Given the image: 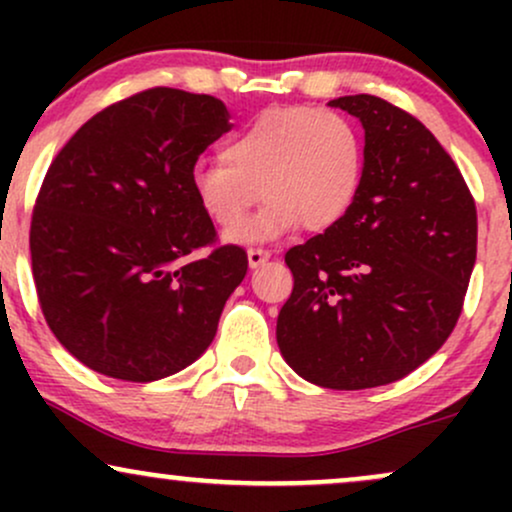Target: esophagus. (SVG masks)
I'll list each match as a JSON object with an SVG mask.
<instances>
[{"label": "esophagus", "mask_w": 512, "mask_h": 512, "mask_svg": "<svg viewBox=\"0 0 512 512\" xmlns=\"http://www.w3.org/2000/svg\"><path fill=\"white\" fill-rule=\"evenodd\" d=\"M267 260H269V252L267 250H262V248H250L248 250V262H250L252 269L260 267V264H264Z\"/></svg>", "instance_id": "34e87169"}]
</instances>
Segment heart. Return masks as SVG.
Here are the masks:
<instances>
[{"label": "heart", "mask_w": 512, "mask_h": 512, "mask_svg": "<svg viewBox=\"0 0 512 512\" xmlns=\"http://www.w3.org/2000/svg\"><path fill=\"white\" fill-rule=\"evenodd\" d=\"M366 175V144L349 117L315 105H281L255 115L221 146V161H199L190 187L199 209L233 231L262 199L238 240H272L303 226H337L356 204Z\"/></svg>", "instance_id": "heart-1"}]
</instances>
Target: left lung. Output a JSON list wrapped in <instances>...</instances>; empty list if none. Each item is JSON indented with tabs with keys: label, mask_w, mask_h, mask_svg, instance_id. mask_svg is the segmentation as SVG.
Masks as SVG:
<instances>
[{
	"label": "left lung",
	"mask_w": 512,
	"mask_h": 512,
	"mask_svg": "<svg viewBox=\"0 0 512 512\" xmlns=\"http://www.w3.org/2000/svg\"><path fill=\"white\" fill-rule=\"evenodd\" d=\"M366 129L349 214L286 252L293 291L276 320L286 363L330 390L395 383L460 320L477 260V204L424 122L378 96L332 101Z\"/></svg>",
	"instance_id": "obj_1"
}]
</instances>
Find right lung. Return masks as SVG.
<instances>
[{"label": "right lung", "instance_id": "add662e5", "mask_svg": "<svg viewBox=\"0 0 512 512\" xmlns=\"http://www.w3.org/2000/svg\"><path fill=\"white\" fill-rule=\"evenodd\" d=\"M228 129L219 98L156 86L93 115L50 163L31 216L35 291L52 334L96 373L149 383L214 339L248 252L219 245L190 173Z\"/></svg>", "mask_w": 512, "mask_h": 512}]
</instances>
